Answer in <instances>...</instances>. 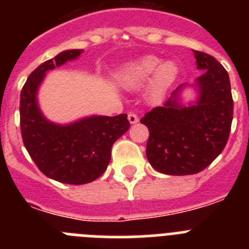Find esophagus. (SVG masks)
Returning a JSON list of instances; mask_svg holds the SVG:
<instances>
[{
	"label": "esophagus",
	"mask_w": 249,
	"mask_h": 249,
	"mask_svg": "<svg viewBox=\"0 0 249 249\" xmlns=\"http://www.w3.org/2000/svg\"><path fill=\"white\" fill-rule=\"evenodd\" d=\"M128 121H129V123H131V124H136V123L138 122L137 114L129 113V114H128Z\"/></svg>",
	"instance_id": "obj_1"
}]
</instances>
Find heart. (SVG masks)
Wrapping results in <instances>:
<instances>
[{
	"label": "heart",
	"mask_w": 249,
	"mask_h": 249,
	"mask_svg": "<svg viewBox=\"0 0 249 249\" xmlns=\"http://www.w3.org/2000/svg\"><path fill=\"white\" fill-rule=\"evenodd\" d=\"M178 77V67L172 61L162 62L156 56H144L129 63L120 74L121 85L126 89H140L148 83L146 100L151 105L163 102Z\"/></svg>",
	"instance_id": "obj_1"
}]
</instances>
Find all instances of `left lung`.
I'll return each mask as SVG.
<instances>
[{
    "mask_svg": "<svg viewBox=\"0 0 249 249\" xmlns=\"http://www.w3.org/2000/svg\"><path fill=\"white\" fill-rule=\"evenodd\" d=\"M193 53L203 73L193 85L178 86L162 107L141 120L149 131L147 160L164 175L201 172L221 155L230 137L233 120L230 76L214 57L198 51ZM190 85L199 96L186 106L180 102V93Z\"/></svg>",
    "mask_w": 249,
    "mask_h": 249,
    "instance_id": "obj_1",
    "label": "left lung"
}]
</instances>
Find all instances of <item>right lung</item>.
<instances>
[{"mask_svg":"<svg viewBox=\"0 0 249 249\" xmlns=\"http://www.w3.org/2000/svg\"><path fill=\"white\" fill-rule=\"evenodd\" d=\"M82 50H67L35 70L21 91L19 122L23 144L39 171L68 184L97 179L111 160L113 143L129 128L127 114L89 116L68 124L51 122L43 116L37 91L47 71L80 57Z\"/></svg>","mask_w":249,"mask_h":249,"instance_id":"1","label":"right lung"}]
</instances>
